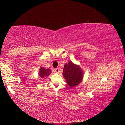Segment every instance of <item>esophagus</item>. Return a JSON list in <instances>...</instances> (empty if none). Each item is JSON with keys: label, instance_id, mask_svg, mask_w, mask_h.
Returning <instances> with one entry per match:
<instances>
[{"label": "esophagus", "instance_id": "34e87169", "mask_svg": "<svg viewBox=\"0 0 125 125\" xmlns=\"http://www.w3.org/2000/svg\"><path fill=\"white\" fill-rule=\"evenodd\" d=\"M55 71L56 73H59V69H58V68H56L55 69Z\"/></svg>", "mask_w": 125, "mask_h": 125}]
</instances>
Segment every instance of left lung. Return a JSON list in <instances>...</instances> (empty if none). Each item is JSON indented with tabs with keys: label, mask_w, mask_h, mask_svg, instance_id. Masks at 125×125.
<instances>
[{
	"label": "left lung",
	"mask_w": 125,
	"mask_h": 125,
	"mask_svg": "<svg viewBox=\"0 0 125 125\" xmlns=\"http://www.w3.org/2000/svg\"><path fill=\"white\" fill-rule=\"evenodd\" d=\"M63 75L70 87L78 85L83 78V70L79 65L72 62H69L68 64L64 65Z\"/></svg>",
	"instance_id": "obj_1"
}]
</instances>
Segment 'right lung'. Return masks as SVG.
<instances>
[{"label": "right lung", "instance_id": "right-lung-1", "mask_svg": "<svg viewBox=\"0 0 125 125\" xmlns=\"http://www.w3.org/2000/svg\"><path fill=\"white\" fill-rule=\"evenodd\" d=\"M51 70L49 69H46L44 68L43 67H41L40 69V71H39V76L41 78H43L47 77L48 76L50 73H51Z\"/></svg>", "mask_w": 125, "mask_h": 125}]
</instances>
